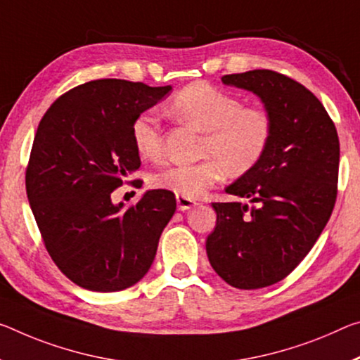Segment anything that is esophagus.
<instances>
[{"label": "esophagus", "mask_w": 360, "mask_h": 360, "mask_svg": "<svg viewBox=\"0 0 360 360\" xmlns=\"http://www.w3.org/2000/svg\"><path fill=\"white\" fill-rule=\"evenodd\" d=\"M176 203H178V210L179 211H187L193 208L197 205V202L191 200V198H186V197H181V195H176Z\"/></svg>", "instance_id": "esophagus-1"}]
</instances>
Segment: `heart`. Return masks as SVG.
Returning <instances> with one entry per match:
<instances>
[{
	"mask_svg": "<svg viewBox=\"0 0 360 360\" xmlns=\"http://www.w3.org/2000/svg\"><path fill=\"white\" fill-rule=\"evenodd\" d=\"M169 112L181 122L205 133L198 163L165 165L152 176L158 189L186 198H200L216 182L252 169L267 150L272 136L271 117L264 110L243 107L242 101L207 83L181 89L169 104ZM131 138L144 160L162 155V133L155 115L136 117Z\"/></svg>",
	"mask_w": 360,
	"mask_h": 360,
	"instance_id": "1",
	"label": "heart"
}]
</instances>
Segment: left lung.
<instances>
[{
  "instance_id": "8db88e82",
  "label": "left lung",
  "mask_w": 360,
  "mask_h": 360,
  "mask_svg": "<svg viewBox=\"0 0 360 360\" xmlns=\"http://www.w3.org/2000/svg\"><path fill=\"white\" fill-rule=\"evenodd\" d=\"M227 86L258 96L272 122L267 150L226 187L240 200L213 203L207 255L232 287H269L292 272L327 226L336 200L340 141L322 102L272 70L224 75Z\"/></svg>"
}]
</instances>
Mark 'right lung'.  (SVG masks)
<instances>
[{
  "label": "right lung",
  "mask_w": 360,
  "mask_h": 360,
  "mask_svg": "<svg viewBox=\"0 0 360 360\" xmlns=\"http://www.w3.org/2000/svg\"><path fill=\"white\" fill-rule=\"evenodd\" d=\"M169 91L94 79L60 96L38 124L27 197L48 253L78 287L120 292L150 269L174 193L147 191L127 208L112 192L141 167L133 122Z\"/></svg>",
  "instance_id": "add662e5"
}]
</instances>
